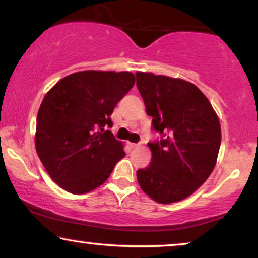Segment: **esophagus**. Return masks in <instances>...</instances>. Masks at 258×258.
I'll return each mask as SVG.
<instances>
[{
	"instance_id": "obj_1",
	"label": "esophagus",
	"mask_w": 258,
	"mask_h": 258,
	"mask_svg": "<svg viewBox=\"0 0 258 258\" xmlns=\"http://www.w3.org/2000/svg\"><path fill=\"white\" fill-rule=\"evenodd\" d=\"M137 147H140L139 143H129L130 149H135V148H137Z\"/></svg>"
}]
</instances>
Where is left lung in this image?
<instances>
[{"instance_id":"left-lung-1","label":"left lung","mask_w":258,"mask_h":258,"mask_svg":"<svg viewBox=\"0 0 258 258\" xmlns=\"http://www.w3.org/2000/svg\"><path fill=\"white\" fill-rule=\"evenodd\" d=\"M136 86L153 128L162 135L148 143L151 162L137 170V181L156 202H178L213 172L221 146L220 121L206 95L188 81L137 72Z\"/></svg>"}]
</instances>
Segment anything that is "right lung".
<instances>
[{"label":"right lung","mask_w":258,"mask_h":258,"mask_svg":"<svg viewBox=\"0 0 258 258\" xmlns=\"http://www.w3.org/2000/svg\"><path fill=\"white\" fill-rule=\"evenodd\" d=\"M135 84L129 72L84 70L59 80L38 109L35 147L52 181L86 194L107 181L125 156L110 115Z\"/></svg>","instance_id":"add662e5"}]
</instances>
